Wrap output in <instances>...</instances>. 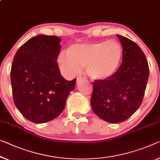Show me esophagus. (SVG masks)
<instances>
[{
    "mask_svg": "<svg viewBox=\"0 0 160 160\" xmlns=\"http://www.w3.org/2000/svg\"><path fill=\"white\" fill-rule=\"evenodd\" d=\"M83 79H82V78H81V77H78V78H77V83H79L80 82H81V81H82Z\"/></svg>",
    "mask_w": 160,
    "mask_h": 160,
    "instance_id": "esophagus-1",
    "label": "esophagus"
}]
</instances>
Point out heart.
I'll return each instance as SVG.
<instances>
[{"mask_svg":"<svg viewBox=\"0 0 160 160\" xmlns=\"http://www.w3.org/2000/svg\"><path fill=\"white\" fill-rule=\"evenodd\" d=\"M123 57V49L116 41L78 44L70 47L68 52L58 56L61 72L72 77L85 68L87 75L94 80L110 78L118 70Z\"/></svg>","mask_w":160,"mask_h":160,"instance_id":"heart-1","label":"heart"}]
</instances>
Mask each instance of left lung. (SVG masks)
I'll return each instance as SVG.
<instances>
[{"label":"left lung","instance_id":"1","mask_svg":"<svg viewBox=\"0 0 160 160\" xmlns=\"http://www.w3.org/2000/svg\"><path fill=\"white\" fill-rule=\"evenodd\" d=\"M117 36L123 48L122 63L110 78L94 81L90 99L94 113L114 123L126 121L139 108L149 78L148 62L141 48Z\"/></svg>","mask_w":160,"mask_h":160}]
</instances>
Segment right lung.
<instances>
[{
    "label": "right lung",
    "instance_id": "1",
    "mask_svg": "<svg viewBox=\"0 0 160 160\" xmlns=\"http://www.w3.org/2000/svg\"><path fill=\"white\" fill-rule=\"evenodd\" d=\"M60 42L57 36L37 35L14 56L11 70L14 104L23 117L35 123L58 117L75 87L76 78L66 80L57 65Z\"/></svg>",
    "mask_w": 160,
    "mask_h": 160
}]
</instances>
